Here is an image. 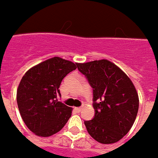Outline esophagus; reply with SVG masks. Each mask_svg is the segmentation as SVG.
I'll return each instance as SVG.
<instances>
[{
    "instance_id": "1",
    "label": "esophagus",
    "mask_w": 158,
    "mask_h": 158,
    "mask_svg": "<svg viewBox=\"0 0 158 158\" xmlns=\"http://www.w3.org/2000/svg\"><path fill=\"white\" fill-rule=\"evenodd\" d=\"M75 110H76V112H81V111H82V107H76V108H75Z\"/></svg>"
}]
</instances>
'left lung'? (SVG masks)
<instances>
[{
  "label": "left lung",
  "mask_w": 158,
  "mask_h": 158,
  "mask_svg": "<svg viewBox=\"0 0 158 158\" xmlns=\"http://www.w3.org/2000/svg\"><path fill=\"white\" fill-rule=\"evenodd\" d=\"M77 69L93 89L95 117L84 121L88 133L103 144L117 143L136 118L139 98L134 83L107 60L78 63Z\"/></svg>",
  "instance_id": "obj_1"
}]
</instances>
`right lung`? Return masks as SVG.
<instances>
[{"label":"right lung","instance_id":"right-lung-1","mask_svg":"<svg viewBox=\"0 0 158 158\" xmlns=\"http://www.w3.org/2000/svg\"><path fill=\"white\" fill-rule=\"evenodd\" d=\"M77 63L53 57L38 64L23 76L16 92L18 109L23 122L35 135L51 136L71 117L72 108L58 101L63 78Z\"/></svg>","mask_w":158,"mask_h":158}]
</instances>
